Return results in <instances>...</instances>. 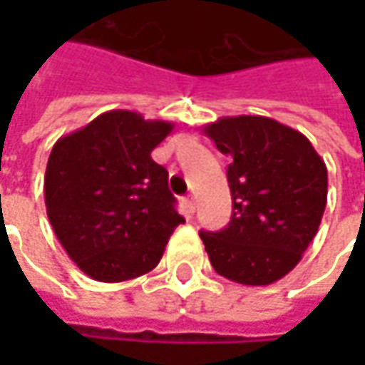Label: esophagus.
I'll list each match as a JSON object with an SVG mask.
<instances>
[{
  "instance_id": "obj_1",
  "label": "esophagus",
  "mask_w": 365,
  "mask_h": 365,
  "mask_svg": "<svg viewBox=\"0 0 365 365\" xmlns=\"http://www.w3.org/2000/svg\"><path fill=\"white\" fill-rule=\"evenodd\" d=\"M185 209H187V213H190V215L195 213L197 203H195V199H192V197H187V199H185Z\"/></svg>"
}]
</instances>
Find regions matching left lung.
Returning a JSON list of instances; mask_svg holds the SVG:
<instances>
[{"instance_id":"8db88e82","label":"left lung","mask_w":365,"mask_h":365,"mask_svg":"<svg viewBox=\"0 0 365 365\" xmlns=\"http://www.w3.org/2000/svg\"><path fill=\"white\" fill-rule=\"evenodd\" d=\"M230 158L232 219L201 232L215 272L266 287L287 276L313 242L327 205V166L301 132L262 115L221 118L205 125Z\"/></svg>"}]
</instances>
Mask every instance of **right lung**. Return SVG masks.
Segmentation results:
<instances>
[{
    "instance_id": "add662e5",
    "label": "right lung",
    "mask_w": 365,
    "mask_h": 365,
    "mask_svg": "<svg viewBox=\"0 0 365 365\" xmlns=\"http://www.w3.org/2000/svg\"><path fill=\"white\" fill-rule=\"evenodd\" d=\"M173 130L170 121L113 109L52 148L44 176L50 225L93 280L123 282L150 272L185 223L168 170L150 156Z\"/></svg>"
}]
</instances>
